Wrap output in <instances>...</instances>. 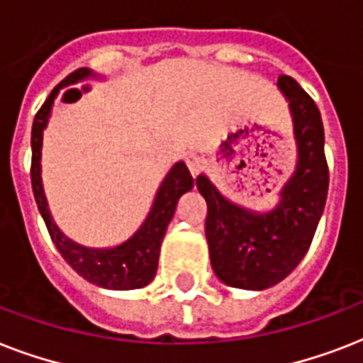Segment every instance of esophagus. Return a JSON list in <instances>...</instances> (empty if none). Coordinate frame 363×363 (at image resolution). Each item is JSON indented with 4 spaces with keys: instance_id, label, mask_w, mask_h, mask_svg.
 <instances>
[{
    "instance_id": "34e87169",
    "label": "esophagus",
    "mask_w": 363,
    "mask_h": 363,
    "mask_svg": "<svg viewBox=\"0 0 363 363\" xmlns=\"http://www.w3.org/2000/svg\"><path fill=\"white\" fill-rule=\"evenodd\" d=\"M186 165L188 169H190V173H192V177H196L201 173V169H203V160L199 158L198 154L192 152L186 156Z\"/></svg>"
}]
</instances>
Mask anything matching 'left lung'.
<instances>
[{
  "instance_id": "left-lung-1",
  "label": "left lung",
  "mask_w": 363,
  "mask_h": 363,
  "mask_svg": "<svg viewBox=\"0 0 363 363\" xmlns=\"http://www.w3.org/2000/svg\"><path fill=\"white\" fill-rule=\"evenodd\" d=\"M277 86L290 101L299 152L281 203L256 215L222 198L205 175L196 179L207 201L205 233L213 269L228 286L245 290L273 286L298 267L315 238L330 184L320 111L292 77L281 75Z\"/></svg>"
}]
</instances>
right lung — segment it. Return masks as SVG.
Segmentation results:
<instances>
[{
  "label": "right lung",
  "mask_w": 363,
  "mask_h": 363,
  "mask_svg": "<svg viewBox=\"0 0 363 363\" xmlns=\"http://www.w3.org/2000/svg\"><path fill=\"white\" fill-rule=\"evenodd\" d=\"M84 75H88V71L81 67V69L73 71L69 77H65L62 84L77 82ZM58 88H54L47 101L41 105V109L37 111L33 125H31V188H33L37 207H39L43 220L47 224L50 239L58 248V252L64 256L65 262L92 284L111 288V290H135V288L147 286L158 269L160 245L164 241L167 224L173 218L177 201L182 194L192 190V175L182 162L173 165L162 182L158 194H156V199H154V205L148 213L147 220L143 222V226L139 228V232L133 238L118 245V247L86 248L67 239L50 218L41 184L43 130L47 125L50 107H52Z\"/></svg>",
  "instance_id": "right-lung-1"
}]
</instances>
